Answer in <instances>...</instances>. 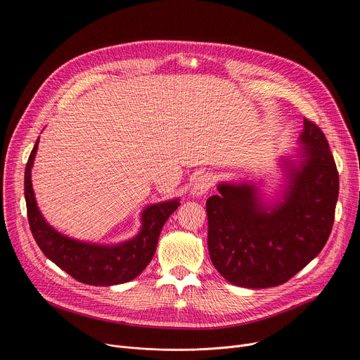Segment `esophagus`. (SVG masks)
Returning a JSON list of instances; mask_svg holds the SVG:
<instances>
[{"instance_id":"34e87169","label":"esophagus","mask_w":360,"mask_h":360,"mask_svg":"<svg viewBox=\"0 0 360 360\" xmlns=\"http://www.w3.org/2000/svg\"><path fill=\"white\" fill-rule=\"evenodd\" d=\"M213 184H214V176L212 174H202V175H200L195 179V182H194V185L191 188V195L193 197H200V195L205 194L213 186Z\"/></svg>"}]
</instances>
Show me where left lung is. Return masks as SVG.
I'll list each match as a JSON object with an SVG mask.
<instances>
[{"mask_svg": "<svg viewBox=\"0 0 360 360\" xmlns=\"http://www.w3.org/2000/svg\"><path fill=\"white\" fill-rule=\"evenodd\" d=\"M300 147L281 158L283 185L273 201L261 184L220 182L205 202L214 269L235 286L274 288L321 252L333 229L338 172L324 132L304 120Z\"/></svg>", "mask_w": 360, "mask_h": 360, "instance_id": "1", "label": "left lung"}]
</instances>
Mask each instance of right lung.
Returning <instances> with one entry per match:
<instances>
[{"label":"right lung","mask_w":360,"mask_h":360,"mask_svg":"<svg viewBox=\"0 0 360 360\" xmlns=\"http://www.w3.org/2000/svg\"><path fill=\"white\" fill-rule=\"evenodd\" d=\"M39 139L25 170V198L32 235L41 251L75 280L91 286H115L136 278L155 255L163 224L179 205V198L150 204L141 212L139 233L120 243H90L63 235L45 220L37 207L32 167Z\"/></svg>","instance_id":"right-lung-1"}]
</instances>
